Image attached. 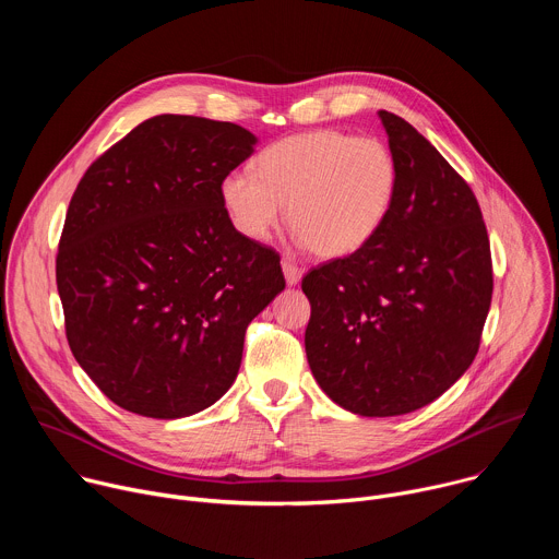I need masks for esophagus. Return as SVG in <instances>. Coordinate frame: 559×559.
<instances>
[{"instance_id": "34e87169", "label": "esophagus", "mask_w": 559, "mask_h": 559, "mask_svg": "<svg viewBox=\"0 0 559 559\" xmlns=\"http://www.w3.org/2000/svg\"><path fill=\"white\" fill-rule=\"evenodd\" d=\"M281 267H283V274H285V281H287V285H298L300 283V276H302V270L294 263V261H289V259H283L281 261Z\"/></svg>"}]
</instances>
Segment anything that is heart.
Instances as JSON below:
<instances>
[{
    "label": "heart",
    "instance_id": "obj_1",
    "mask_svg": "<svg viewBox=\"0 0 559 559\" xmlns=\"http://www.w3.org/2000/svg\"><path fill=\"white\" fill-rule=\"evenodd\" d=\"M218 192L231 225L252 241H265L287 203L298 246L341 259L362 250L386 223L397 164L376 136L309 130L265 147L254 173L225 175Z\"/></svg>",
    "mask_w": 559,
    "mask_h": 559
}]
</instances>
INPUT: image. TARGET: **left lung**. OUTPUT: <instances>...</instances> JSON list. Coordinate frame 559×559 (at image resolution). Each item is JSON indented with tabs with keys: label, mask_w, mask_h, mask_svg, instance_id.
I'll list each match as a JSON object with an SVG mask.
<instances>
[{
	"label": "left lung",
	"mask_w": 559,
	"mask_h": 559,
	"mask_svg": "<svg viewBox=\"0 0 559 559\" xmlns=\"http://www.w3.org/2000/svg\"><path fill=\"white\" fill-rule=\"evenodd\" d=\"M378 117L397 164L391 214L362 250L302 278L309 369L336 405L367 418L442 395L471 367L493 294L471 188L414 126Z\"/></svg>",
	"instance_id": "obj_1"
}]
</instances>
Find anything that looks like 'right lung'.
I'll return each mask as SVG.
<instances>
[{
	"label": "right lung",
	"mask_w": 559,
	"mask_h": 559,
	"mask_svg": "<svg viewBox=\"0 0 559 559\" xmlns=\"http://www.w3.org/2000/svg\"><path fill=\"white\" fill-rule=\"evenodd\" d=\"M259 139L156 115L79 181L57 254L74 360L126 412L177 420L234 384L246 330L285 289L274 250L238 231L221 181Z\"/></svg>",
	"instance_id": "right-lung-1"
}]
</instances>
